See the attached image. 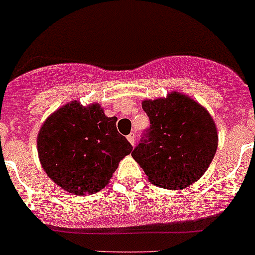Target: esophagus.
Wrapping results in <instances>:
<instances>
[{
  "instance_id": "1",
  "label": "esophagus",
  "mask_w": 255,
  "mask_h": 255,
  "mask_svg": "<svg viewBox=\"0 0 255 255\" xmlns=\"http://www.w3.org/2000/svg\"><path fill=\"white\" fill-rule=\"evenodd\" d=\"M126 137H128V140H129V143L131 144V145H134V144H135V134H134V132H130V134L128 135Z\"/></svg>"
}]
</instances>
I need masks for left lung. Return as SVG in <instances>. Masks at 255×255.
<instances>
[{
    "label": "left lung",
    "mask_w": 255,
    "mask_h": 255,
    "mask_svg": "<svg viewBox=\"0 0 255 255\" xmlns=\"http://www.w3.org/2000/svg\"><path fill=\"white\" fill-rule=\"evenodd\" d=\"M150 120L131 155L149 182L182 190L204 176L218 149V130L207 110L179 92L144 100Z\"/></svg>",
    "instance_id": "left-lung-1"
}]
</instances>
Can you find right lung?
I'll return each mask as SVG.
<instances>
[{
  "instance_id": "right-lung-1",
  "label": "right lung",
  "mask_w": 255,
  "mask_h": 255,
  "mask_svg": "<svg viewBox=\"0 0 255 255\" xmlns=\"http://www.w3.org/2000/svg\"><path fill=\"white\" fill-rule=\"evenodd\" d=\"M100 104L72 101L53 112L37 134V153L49 178L78 196L99 192L132 151Z\"/></svg>"
}]
</instances>
